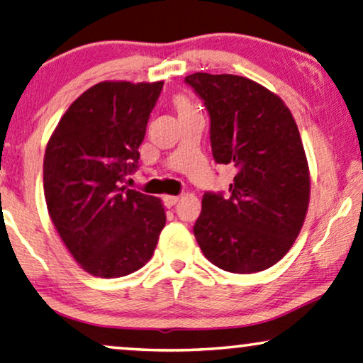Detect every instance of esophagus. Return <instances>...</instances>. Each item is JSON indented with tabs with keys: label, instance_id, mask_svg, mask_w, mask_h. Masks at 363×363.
Wrapping results in <instances>:
<instances>
[{
	"label": "esophagus",
	"instance_id": "34e87169",
	"mask_svg": "<svg viewBox=\"0 0 363 363\" xmlns=\"http://www.w3.org/2000/svg\"><path fill=\"white\" fill-rule=\"evenodd\" d=\"M162 202H164L166 207H172V206H176L177 202H179V197H176V196H164V197H162Z\"/></svg>",
	"mask_w": 363,
	"mask_h": 363
}]
</instances>
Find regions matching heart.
Wrapping results in <instances>:
<instances>
[{"label":"heart","instance_id":"obj_1","mask_svg":"<svg viewBox=\"0 0 363 363\" xmlns=\"http://www.w3.org/2000/svg\"><path fill=\"white\" fill-rule=\"evenodd\" d=\"M176 104V110L177 113H189V111H196V108H194L191 101H189L187 99H184V96H177V99L174 100Z\"/></svg>","mask_w":363,"mask_h":363}]
</instances>
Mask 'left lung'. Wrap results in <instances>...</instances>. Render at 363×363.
Masks as SVG:
<instances>
[{"instance_id":"8db88e82","label":"left lung","mask_w":363,"mask_h":363,"mask_svg":"<svg viewBox=\"0 0 363 363\" xmlns=\"http://www.w3.org/2000/svg\"><path fill=\"white\" fill-rule=\"evenodd\" d=\"M184 82L211 116L217 164L237 169L228 196L206 192L194 235L212 264L257 273L278 263L303 227L309 169L296 121L283 100L257 82L197 72Z\"/></svg>"}]
</instances>
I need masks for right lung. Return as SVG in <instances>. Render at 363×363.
Returning <instances> with one entry per match:
<instances>
[{
  "mask_svg": "<svg viewBox=\"0 0 363 363\" xmlns=\"http://www.w3.org/2000/svg\"><path fill=\"white\" fill-rule=\"evenodd\" d=\"M162 84L101 82L60 118L44 156V196L57 232L85 272L126 277L150 262L166 223L160 199L123 186L138 171Z\"/></svg>",
  "mask_w": 363,
  "mask_h": 363,
  "instance_id": "obj_1",
  "label": "right lung"
}]
</instances>
